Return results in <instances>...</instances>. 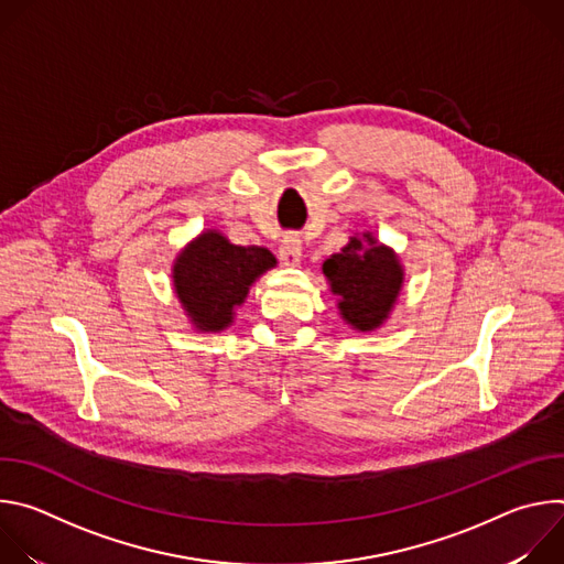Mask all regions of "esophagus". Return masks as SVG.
<instances>
[{"instance_id": "esophagus-1", "label": "esophagus", "mask_w": 564, "mask_h": 564, "mask_svg": "<svg viewBox=\"0 0 564 564\" xmlns=\"http://www.w3.org/2000/svg\"><path fill=\"white\" fill-rule=\"evenodd\" d=\"M303 257V248H301V240L294 234H288L281 240V248H279V259L283 265H299Z\"/></svg>"}]
</instances>
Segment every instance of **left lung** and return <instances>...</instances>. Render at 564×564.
<instances>
[{"label": "left lung", "mask_w": 564, "mask_h": 564, "mask_svg": "<svg viewBox=\"0 0 564 564\" xmlns=\"http://www.w3.org/2000/svg\"><path fill=\"white\" fill-rule=\"evenodd\" d=\"M333 294L339 296L337 305L346 324L359 333L379 328L388 318L401 283L404 268L397 254L377 243L370 231L350 236L348 246L333 254L321 265Z\"/></svg>", "instance_id": "obj_1"}]
</instances>
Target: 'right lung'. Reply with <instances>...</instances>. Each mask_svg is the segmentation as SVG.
<instances>
[{"instance_id": "right-lung-1", "label": "right lung", "mask_w": 564, "mask_h": 564, "mask_svg": "<svg viewBox=\"0 0 564 564\" xmlns=\"http://www.w3.org/2000/svg\"><path fill=\"white\" fill-rule=\"evenodd\" d=\"M276 259L265 248H240L207 229L176 257L172 268L174 290L189 321L200 333H220L243 305L250 285L272 270Z\"/></svg>"}]
</instances>
